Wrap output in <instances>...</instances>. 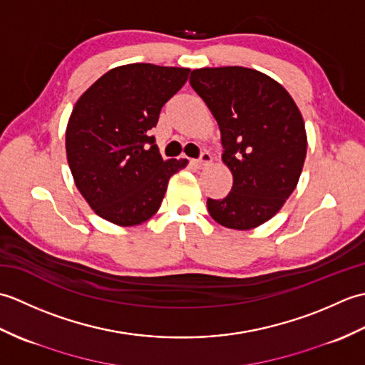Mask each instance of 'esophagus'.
Here are the masks:
<instances>
[{
  "instance_id": "obj_1",
  "label": "esophagus",
  "mask_w": 365,
  "mask_h": 365,
  "mask_svg": "<svg viewBox=\"0 0 365 365\" xmlns=\"http://www.w3.org/2000/svg\"><path fill=\"white\" fill-rule=\"evenodd\" d=\"M210 163H212V155L208 152H204L202 155H200L199 160H191V165H195L197 168L207 166V165H210Z\"/></svg>"
}]
</instances>
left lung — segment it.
Returning <instances> with one entry per match:
<instances>
[{
	"label": "left lung",
	"instance_id": "obj_1",
	"mask_svg": "<svg viewBox=\"0 0 365 365\" xmlns=\"http://www.w3.org/2000/svg\"><path fill=\"white\" fill-rule=\"evenodd\" d=\"M190 84L221 131L222 163L234 177L224 199H207L221 226L250 230L281 210L297 188L307 135L297 103L281 83L240 66L204 67Z\"/></svg>",
	"mask_w": 365,
	"mask_h": 365
}]
</instances>
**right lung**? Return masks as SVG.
Listing matches in <instances>:
<instances>
[{
	"label": "right lung",
	"mask_w": 365,
	"mask_h": 365,
	"mask_svg": "<svg viewBox=\"0 0 365 365\" xmlns=\"http://www.w3.org/2000/svg\"><path fill=\"white\" fill-rule=\"evenodd\" d=\"M190 68L127 64L111 68L75 103L66 153L76 188L100 218L138 226L158 212L169 178L188 160H163L149 136L163 105Z\"/></svg>",
	"instance_id": "1"
}]
</instances>
